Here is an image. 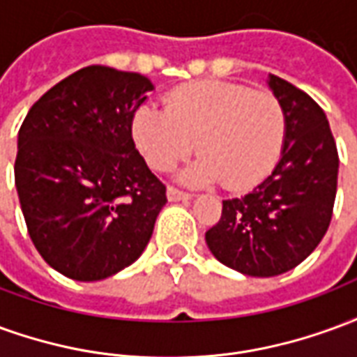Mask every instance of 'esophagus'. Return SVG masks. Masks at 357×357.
Here are the masks:
<instances>
[{
    "label": "esophagus",
    "mask_w": 357,
    "mask_h": 357,
    "mask_svg": "<svg viewBox=\"0 0 357 357\" xmlns=\"http://www.w3.org/2000/svg\"><path fill=\"white\" fill-rule=\"evenodd\" d=\"M191 199V193L187 191H181L178 187H168V201L178 202V201H189Z\"/></svg>",
    "instance_id": "34e87169"
}]
</instances>
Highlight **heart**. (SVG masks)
I'll list each match as a JSON object with an SVG mask.
<instances>
[{"label": "heart", "instance_id": "heart-1", "mask_svg": "<svg viewBox=\"0 0 357 357\" xmlns=\"http://www.w3.org/2000/svg\"><path fill=\"white\" fill-rule=\"evenodd\" d=\"M284 110L275 95L224 80H199L172 89L164 110L143 105L132 120V137L156 172L172 170L191 155L187 183L224 179L229 189L262 181L273 168L284 137Z\"/></svg>", "mask_w": 357, "mask_h": 357}]
</instances>
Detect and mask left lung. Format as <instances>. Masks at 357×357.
<instances>
[{"label": "left lung", "instance_id": "1", "mask_svg": "<svg viewBox=\"0 0 357 357\" xmlns=\"http://www.w3.org/2000/svg\"><path fill=\"white\" fill-rule=\"evenodd\" d=\"M268 84L287 120L281 158L250 193L224 201L220 222L206 231L220 262L252 277L304 262L329 229L337 197V143L323 109L279 76L269 74Z\"/></svg>", "mask_w": 357, "mask_h": 357}]
</instances>
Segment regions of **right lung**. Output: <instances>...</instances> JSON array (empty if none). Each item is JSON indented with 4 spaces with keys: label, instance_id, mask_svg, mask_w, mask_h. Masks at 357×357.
<instances>
[{
    "label": "right lung",
    "instance_id": "right-lung-1",
    "mask_svg": "<svg viewBox=\"0 0 357 357\" xmlns=\"http://www.w3.org/2000/svg\"><path fill=\"white\" fill-rule=\"evenodd\" d=\"M153 89L137 73L86 66L43 93L20 126V208L38 252L63 275L107 279L147 247L166 185L135 149L132 120Z\"/></svg>",
    "mask_w": 357,
    "mask_h": 357
}]
</instances>
